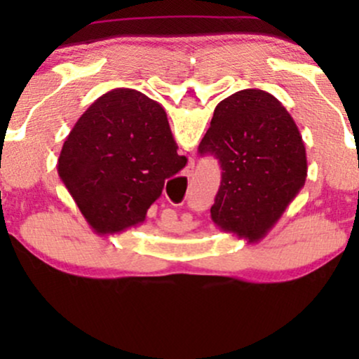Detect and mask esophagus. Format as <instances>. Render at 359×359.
I'll return each mask as SVG.
<instances>
[{
  "mask_svg": "<svg viewBox=\"0 0 359 359\" xmlns=\"http://www.w3.org/2000/svg\"><path fill=\"white\" fill-rule=\"evenodd\" d=\"M185 199H187V203H192L196 199V189H194L192 184H189L187 189H185Z\"/></svg>",
  "mask_w": 359,
  "mask_h": 359,
  "instance_id": "obj_1",
  "label": "esophagus"
}]
</instances>
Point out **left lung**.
I'll use <instances>...</instances> for the list:
<instances>
[{"label":"left lung","instance_id":"obj_1","mask_svg":"<svg viewBox=\"0 0 359 359\" xmlns=\"http://www.w3.org/2000/svg\"><path fill=\"white\" fill-rule=\"evenodd\" d=\"M209 148L221 167L212 221L222 231L246 234L250 243L275 240L283 212L306 185L304 168L282 140L253 118L217 128L209 137ZM259 251L269 255L270 248Z\"/></svg>","mask_w":359,"mask_h":359}]
</instances>
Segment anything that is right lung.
<instances>
[{
	"label": "right lung",
	"mask_w": 359,
	"mask_h": 359,
	"mask_svg": "<svg viewBox=\"0 0 359 359\" xmlns=\"http://www.w3.org/2000/svg\"><path fill=\"white\" fill-rule=\"evenodd\" d=\"M62 180L76 199L77 224L84 217L96 229L89 219L94 214L104 217L113 233L143 222L150 212L165 216L185 194L184 185L167 182L147 137L111 125L97 126L84 140Z\"/></svg>",
	"instance_id": "add662e5"
}]
</instances>
